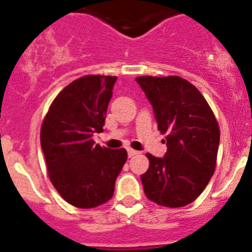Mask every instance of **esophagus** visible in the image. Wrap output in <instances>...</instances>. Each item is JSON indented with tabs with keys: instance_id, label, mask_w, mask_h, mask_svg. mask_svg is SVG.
Returning a JSON list of instances; mask_svg holds the SVG:
<instances>
[{
	"instance_id": "obj_1",
	"label": "esophagus",
	"mask_w": 252,
	"mask_h": 252,
	"mask_svg": "<svg viewBox=\"0 0 252 252\" xmlns=\"http://www.w3.org/2000/svg\"><path fill=\"white\" fill-rule=\"evenodd\" d=\"M137 154H139V151L132 150V149H128V150H127V155H128V158L135 157V155H137Z\"/></svg>"
}]
</instances>
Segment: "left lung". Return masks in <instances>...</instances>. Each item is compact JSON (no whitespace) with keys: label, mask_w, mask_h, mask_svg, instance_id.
<instances>
[{"label":"left lung","mask_w":252,"mask_h":252,"mask_svg":"<svg viewBox=\"0 0 252 252\" xmlns=\"http://www.w3.org/2000/svg\"><path fill=\"white\" fill-rule=\"evenodd\" d=\"M153 106L158 130L165 133L164 158L146 154L150 165L141 175L150 201L170 208L192 203L216 169L220 127L202 93L183 78L137 77Z\"/></svg>","instance_id":"obj_1"}]
</instances>
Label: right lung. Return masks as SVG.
<instances>
[{
  "instance_id": "add662e5",
  "label": "right lung",
  "mask_w": 252,
  "mask_h": 252,
  "mask_svg": "<svg viewBox=\"0 0 252 252\" xmlns=\"http://www.w3.org/2000/svg\"><path fill=\"white\" fill-rule=\"evenodd\" d=\"M117 77L84 75L64 88L51 103L40 131L49 178L63 199L78 208L106 203L127 151L94 145L103 131L107 107Z\"/></svg>"
}]
</instances>
